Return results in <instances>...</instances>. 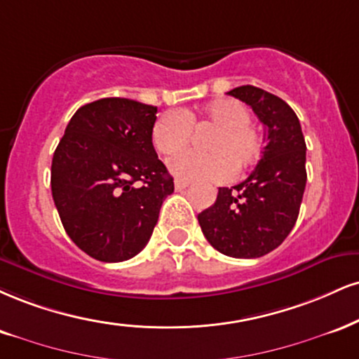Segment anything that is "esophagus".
<instances>
[{"label": "esophagus", "mask_w": 359, "mask_h": 359, "mask_svg": "<svg viewBox=\"0 0 359 359\" xmlns=\"http://www.w3.org/2000/svg\"><path fill=\"white\" fill-rule=\"evenodd\" d=\"M189 185H191V182H187V180H180V179H177L175 180V191H184V189H187Z\"/></svg>", "instance_id": "34e87169"}]
</instances>
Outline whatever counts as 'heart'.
<instances>
[{"label": "heart", "instance_id": "1", "mask_svg": "<svg viewBox=\"0 0 359 359\" xmlns=\"http://www.w3.org/2000/svg\"><path fill=\"white\" fill-rule=\"evenodd\" d=\"M250 122L248 107L237 100H219L202 110H168L155 120L152 144L158 154L172 157L191 144L192 130L205 132L201 147L205 152H189L172 158L168 168L187 180H217L231 172L245 174L262 155V140Z\"/></svg>", "mask_w": 359, "mask_h": 359}]
</instances>
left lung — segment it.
<instances>
[{
	"mask_svg": "<svg viewBox=\"0 0 359 359\" xmlns=\"http://www.w3.org/2000/svg\"><path fill=\"white\" fill-rule=\"evenodd\" d=\"M229 95L248 103L266 127L267 145L244 182L219 187L214 205L197 215L214 249L237 259L266 256L283 244L299 215L306 189V142L294 110L252 85Z\"/></svg>",
	"mask_w": 359,
	"mask_h": 359,
	"instance_id": "8db88e82",
	"label": "left lung"
}]
</instances>
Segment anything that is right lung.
<instances>
[{"instance_id": "obj_1", "label": "right lung", "mask_w": 359, "mask_h": 359, "mask_svg": "<svg viewBox=\"0 0 359 359\" xmlns=\"http://www.w3.org/2000/svg\"><path fill=\"white\" fill-rule=\"evenodd\" d=\"M157 107L102 98L80 107L51 162L60 219L90 257L122 262L149 243L174 179L152 144Z\"/></svg>"}]
</instances>
